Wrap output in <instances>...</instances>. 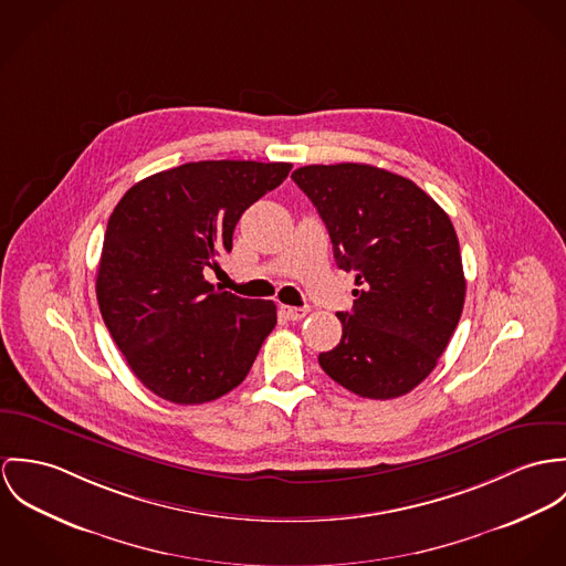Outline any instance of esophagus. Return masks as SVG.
<instances>
[{
	"mask_svg": "<svg viewBox=\"0 0 566 566\" xmlns=\"http://www.w3.org/2000/svg\"><path fill=\"white\" fill-rule=\"evenodd\" d=\"M280 313L284 318H289V321H302L306 314H308V308H295V306H280Z\"/></svg>",
	"mask_w": 566,
	"mask_h": 566,
	"instance_id": "1",
	"label": "esophagus"
}]
</instances>
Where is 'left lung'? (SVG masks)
Returning <instances> with one entry per match:
<instances>
[{
  "instance_id": "left-lung-1",
  "label": "left lung",
  "mask_w": 566,
  "mask_h": 566,
  "mask_svg": "<svg viewBox=\"0 0 566 566\" xmlns=\"http://www.w3.org/2000/svg\"><path fill=\"white\" fill-rule=\"evenodd\" d=\"M323 219L336 266L356 273L354 308L321 369L369 399L410 392L430 376L464 306L455 230L412 180L371 165H308L291 176Z\"/></svg>"
}]
</instances>
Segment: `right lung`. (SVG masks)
<instances>
[{"instance_id":"1","label":"right lung","mask_w":566,"mask_h":566,"mask_svg":"<svg viewBox=\"0 0 566 566\" xmlns=\"http://www.w3.org/2000/svg\"><path fill=\"white\" fill-rule=\"evenodd\" d=\"M291 163L201 160L136 182L115 206L97 304L132 374L174 403L237 388L277 323L275 304L217 291L206 277L232 252L241 214L277 189Z\"/></svg>"}]
</instances>
